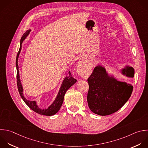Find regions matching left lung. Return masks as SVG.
I'll return each instance as SVG.
<instances>
[{
  "label": "left lung",
  "mask_w": 148,
  "mask_h": 148,
  "mask_svg": "<svg viewBox=\"0 0 148 148\" xmlns=\"http://www.w3.org/2000/svg\"><path fill=\"white\" fill-rule=\"evenodd\" d=\"M121 73L133 77L134 69L127 66L122 69ZM87 81L88 107L93 113L101 116L109 115L119 110L128 100L133 90L131 84L109 76L105 68L101 65L94 69Z\"/></svg>",
  "instance_id": "left-lung-1"
}]
</instances>
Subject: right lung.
<instances>
[{"label":"right lung","instance_id":"1","mask_svg":"<svg viewBox=\"0 0 148 148\" xmlns=\"http://www.w3.org/2000/svg\"><path fill=\"white\" fill-rule=\"evenodd\" d=\"M31 31V29L28 30L23 36V37L20 40V47L19 51L17 53V58H16V68H17V87H18V90L19 91V93L23 98V101L25 102V103L29 107L30 109H31L32 110L35 112L36 113L42 114V115H45V116H52L55 114H56L59 110L60 109L63 101H64V95L68 90L72 86H73L76 82V79H74L72 76L71 75V72H69L68 76H66L65 79H64L62 83L61 84V86L60 87V89L59 90V92L57 95L56 98L55 99L54 101L53 102V103L48 108L46 109H41L38 107V106L36 104V102L35 101H29L27 100L25 97L24 96L23 94V88L21 83V80L20 79V74H19V71H18V57L20 55V53L21 50V47H22V43L23 41L25 39L27 36L29 35V32Z\"/></svg>","mask_w":148,"mask_h":148}]
</instances>
